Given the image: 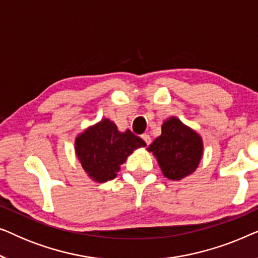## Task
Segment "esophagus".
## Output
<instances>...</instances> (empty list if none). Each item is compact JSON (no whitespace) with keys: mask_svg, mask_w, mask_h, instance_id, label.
Here are the masks:
<instances>
[{"mask_svg":"<svg viewBox=\"0 0 258 258\" xmlns=\"http://www.w3.org/2000/svg\"><path fill=\"white\" fill-rule=\"evenodd\" d=\"M141 137H142V140L146 142L147 144H150L151 142V137L148 135V134H143V135H141Z\"/></svg>","mask_w":258,"mask_h":258,"instance_id":"esophagus-1","label":"esophagus"}]
</instances>
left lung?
Masks as SVG:
<instances>
[{"label":"left lung","instance_id":"1","mask_svg":"<svg viewBox=\"0 0 258 258\" xmlns=\"http://www.w3.org/2000/svg\"><path fill=\"white\" fill-rule=\"evenodd\" d=\"M148 150L157 158L163 175L177 181L195 171L203 154L202 139L199 134L171 117L162 125V134Z\"/></svg>","mask_w":258,"mask_h":258}]
</instances>
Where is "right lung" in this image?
I'll return each mask as SVG.
<instances>
[{
  "mask_svg": "<svg viewBox=\"0 0 258 258\" xmlns=\"http://www.w3.org/2000/svg\"><path fill=\"white\" fill-rule=\"evenodd\" d=\"M76 155L87 174L96 182H107L117 176L119 165L146 142L130 130L121 133L110 119H102L88 128L75 141Z\"/></svg>",
  "mask_w": 258,
  "mask_h": 258,
  "instance_id": "add662e5",
  "label": "right lung"
}]
</instances>
